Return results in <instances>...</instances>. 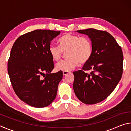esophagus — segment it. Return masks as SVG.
<instances>
[{"label": "esophagus", "mask_w": 131, "mask_h": 131, "mask_svg": "<svg viewBox=\"0 0 131 131\" xmlns=\"http://www.w3.org/2000/svg\"><path fill=\"white\" fill-rule=\"evenodd\" d=\"M69 73H70V72H63V76H66V75H67Z\"/></svg>", "instance_id": "obj_1"}]
</instances>
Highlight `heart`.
<instances>
[{
	"label": "heart",
	"mask_w": 131,
	"mask_h": 131,
	"mask_svg": "<svg viewBox=\"0 0 131 131\" xmlns=\"http://www.w3.org/2000/svg\"><path fill=\"white\" fill-rule=\"evenodd\" d=\"M59 47L51 44L49 53L52 59L58 61L66 53L67 59L62 61L56 65V69L63 72H70L80 63H86L92 55V45L89 37H80L78 35L66 34L58 40Z\"/></svg>",
	"instance_id": "1"
}]
</instances>
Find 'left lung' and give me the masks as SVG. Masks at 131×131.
Wrapping results in <instances>:
<instances>
[{"label": "left lung", "mask_w": 131, "mask_h": 131, "mask_svg": "<svg viewBox=\"0 0 131 131\" xmlns=\"http://www.w3.org/2000/svg\"><path fill=\"white\" fill-rule=\"evenodd\" d=\"M77 32L91 39L92 52L83 69L73 72V89L80 101L92 105L107 98L119 83L123 74V51L106 31L90 28ZM88 70H92L90 74L85 72Z\"/></svg>", "instance_id": "left-lung-1"}]
</instances>
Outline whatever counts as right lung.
I'll list each match as a JSON object with an SVG mask.
<instances>
[{"instance_id":"1","label":"right lung","mask_w":131,"mask_h":131,"mask_svg":"<svg viewBox=\"0 0 131 131\" xmlns=\"http://www.w3.org/2000/svg\"><path fill=\"white\" fill-rule=\"evenodd\" d=\"M60 31L38 29L19 36L13 44L7 63L13 90L19 99L35 107H45L55 98L61 71L54 68L50 42Z\"/></svg>"}]
</instances>
